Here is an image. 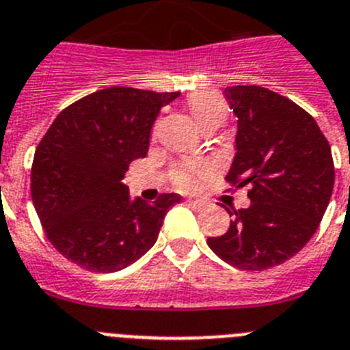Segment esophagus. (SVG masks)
Segmentation results:
<instances>
[{
  "mask_svg": "<svg viewBox=\"0 0 350 350\" xmlns=\"http://www.w3.org/2000/svg\"><path fill=\"white\" fill-rule=\"evenodd\" d=\"M188 206L193 207L195 211H200L206 207V202H202V200H188Z\"/></svg>",
  "mask_w": 350,
  "mask_h": 350,
  "instance_id": "34e87169",
  "label": "esophagus"
}]
</instances>
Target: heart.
<instances>
[{
	"label": "heart",
	"mask_w": 350,
	"mask_h": 350,
	"mask_svg": "<svg viewBox=\"0 0 350 350\" xmlns=\"http://www.w3.org/2000/svg\"><path fill=\"white\" fill-rule=\"evenodd\" d=\"M187 105L190 108L191 115H193L195 122L202 131L207 129H216L223 124L226 118V105L225 100L218 96L216 92H209V90H197V92L190 94L187 99ZM207 172V167L202 162H183L176 167V183L183 190H193L197 188L198 181Z\"/></svg>",
	"instance_id": "1"
}]
</instances>
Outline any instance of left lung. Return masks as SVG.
<instances>
[{"mask_svg": "<svg viewBox=\"0 0 350 350\" xmlns=\"http://www.w3.org/2000/svg\"><path fill=\"white\" fill-rule=\"evenodd\" d=\"M225 97L239 118L237 153L225 179L250 187L251 206L226 209L230 228L207 245L241 270L272 269L316 234L335 183L332 148L312 116L281 94L235 85Z\"/></svg>", "mask_w": 350, "mask_h": 350, "instance_id": "8db88e82", "label": "left lung"}]
</instances>
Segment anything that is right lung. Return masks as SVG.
I'll return each mask as SVG.
<instances>
[{
	"label": "right lung",
	"mask_w": 350,
	"mask_h": 350,
	"mask_svg": "<svg viewBox=\"0 0 350 350\" xmlns=\"http://www.w3.org/2000/svg\"><path fill=\"white\" fill-rule=\"evenodd\" d=\"M179 92L108 87L62 109L36 146L31 198L50 244L90 272L109 273L139 260L157 242L178 193L134 202L124 185L143 159L160 108Z\"/></svg>",
	"instance_id": "right-lung-1"
}]
</instances>
